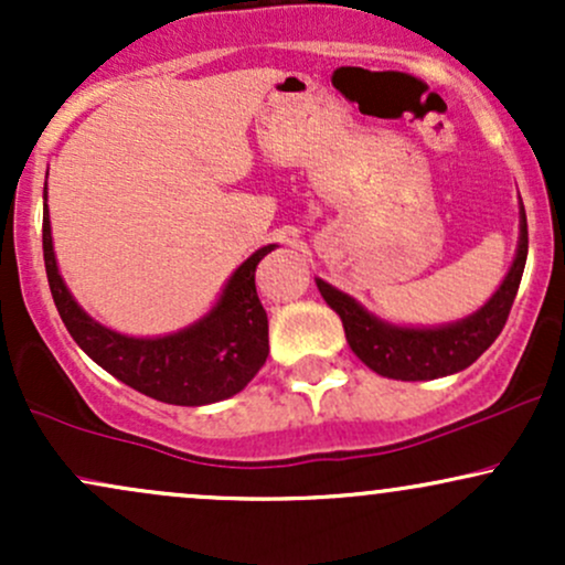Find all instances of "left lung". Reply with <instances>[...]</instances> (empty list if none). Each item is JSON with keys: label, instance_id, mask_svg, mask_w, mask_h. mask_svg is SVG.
I'll return each instance as SVG.
<instances>
[{"label": "left lung", "instance_id": "left-lung-1", "mask_svg": "<svg viewBox=\"0 0 565 565\" xmlns=\"http://www.w3.org/2000/svg\"><path fill=\"white\" fill-rule=\"evenodd\" d=\"M526 255L529 225L526 210L521 204V236H518L515 260H512L504 281L491 295V300L468 319L433 329L395 327V323H387L369 313L364 305L355 302L345 291L334 289L332 284L316 278V287H319L329 308L342 319L350 350L372 372L387 380L404 382L436 380L468 369L497 340L510 316L518 287H521Z\"/></svg>", "mask_w": 565, "mask_h": 565}]
</instances>
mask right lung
<instances>
[{
    "mask_svg": "<svg viewBox=\"0 0 565 565\" xmlns=\"http://www.w3.org/2000/svg\"><path fill=\"white\" fill-rule=\"evenodd\" d=\"M42 249L50 291L68 334L97 366L142 395L174 406H204L231 398L268 359V316L257 297V263L276 249L263 246L238 265L215 308L191 327L164 337H127L103 327L79 308L57 274L44 188Z\"/></svg>",
    "mask_w": 565,
    "mask_h": 565,
    "instance_id": "1",
    "label": "right lung"
}]
</instances>
